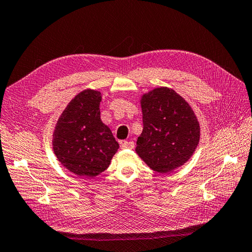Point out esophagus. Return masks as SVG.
<instances>
[{
	"mask_svg": "<svg viewBox=\"0 0 252 252\" xmlns=\"http://www.w3.org/2000/svg\"><path fill=\"white\" fill-rule=\"evenodd\" d=\"M134 147H135V144L132 141L124 140L122 142V148L123 149H134Z\"/></svg>",
	"mask_w": 252,
	"mask_h": 252,
	"instance_id": "esophagus-1",
	"label": "esophagus"
}]
</instances>
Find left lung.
Here are the masks:
<instances>
[{
	"mask_svg": "<svg viewBox=\"0 0 252 252\" xmlns=\"http://www.w3.org/2000/svg\"><path fill=\"white\" fill-rule=\"evenodd\" d=\"M144 129L136 153L156 172L167 173L191 158L200 140V124L191 106L169 88L142 95Z\"/></svg>",
	"mask_w": 252,
	"mask_h": 252,
	"instance_id": "left-lung-1",
	"label": "left lung"
}]
</instances>
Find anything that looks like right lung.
Listing matches in <instances>:
<instances>
[{
    "mask_svg": "<svg viewBox=\"0 0 252 252\" xmlns=\"http://www.w3.org/2000/svg\"><path fill=\"white\" fill-rule=\"evenodd\" d=\"M101 99L94 90L79 93L61 114L52 137L57 158L79 177L94 178L105 171L120 147L101 121Z\"/></svg>",
    "mask_w": 252,
    "mask_h": 252,
    "instance_id": "1",
    "label": "right lung"
}]
</instances>
